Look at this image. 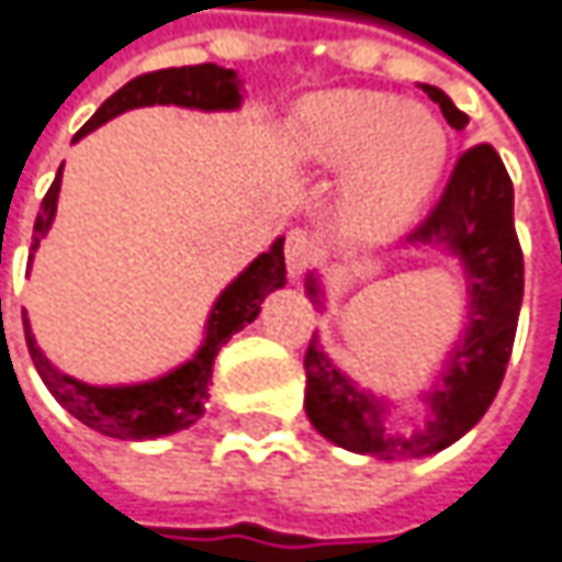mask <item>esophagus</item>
Masks as SVG:
<instances>
[{
    "label": "esophagus",
    "mask_w": 562,
    "mask_h": 562,
    "mask_svg": "<svg viewBox=\"0 0 562 562\" xmlns=\"http://www.w3.org/2000/svg\"><path fill=\"white\" fill-rule=\"evenodd\" d=\"M316 243L306 237L303 231H294L291 237H288V246H284V262H288V274L300 281L303 274H306V268L316 266Z\"/></svg>",
    "instance_id": "1"
}]
</instances>
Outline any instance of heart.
<instances>
[{"mask_svg":"<svg viewBox=\"0 0 562 562\" xmlns=\"http://www.w3.org/2000/svg\"><path fill=\"white\" fill-rule=\"evenodd\" d=\"M294 157L310 173H341L338 224L363 243L395 237L427 205L449 160L434 110L376 91H328L296 116Z\"/></svg>","mask_w":562,"mask_h":562,"instance_id":"1","label":"heart"}]
</instances>
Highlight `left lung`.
<instances>
[{
    "mask_svg": "<svg viewBox=\"0 0 562 562\" xmlns=\"http://www.w3.org/2000/svg\"><path fill=\"white\" fill-rule=\"evenodd\" d=\"M439 103L452 128L468 126V116L436 85H417ZM402 249H427L452 259L464 281V306L459 335L439 357L430 382L411 398L379 395L345 373L328 357L319 335L306 351V417L319 434L357 456L379 462L427 459L459 442L496 398L503 382L516 325H519L525 266L513 221V180L491 145L464 151L449 186L427 221L402 243ZM310 303L325 313L328 291L323 271H310ZM411 401L422 414L417 425L398 431L391 414Z\"/></svg>",
    "mask_w": 562,
    "mask_h": 562,
    "instance_id": "1",
    "label": "left lung"
}]
</instances>
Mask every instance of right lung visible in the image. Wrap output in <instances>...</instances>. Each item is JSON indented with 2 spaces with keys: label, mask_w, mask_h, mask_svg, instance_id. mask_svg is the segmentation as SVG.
Listing matches in <instances>:
<instances>
[{
  "label": "right lung",
  "mask_w": 562,
  "mask_h": 562,
  "mask_svg": "<svg viewBox=\"0 0 562 562\" xmlns=\"http://www.w3.org/2000/svg\"><path fill=\"white\" fill-rule=\"evenodd\" d=\"M243 100H246V88L239 81L237 69H224L214 63L183 66V69H160L132 78L113 98L103 100L98 113L75 135V142L100 128L103 123L116 120L120 113L138 110V106L160 103V106H183V110H202V113H231V110L243 106ZM59 189H63V167H59L56 180L43 199L41 214L34 221L31 262H34L37 246L53 231ZM284 284H288L284 237H278L211 303L199 348L189 353L183 363H177V367H170V370H164L151 379L85 382V379L71 376L43 353L34 331H31L27 313H24L27 351H31V360L41 373L43 385L53 392V398L85 427L110 436V439H128V442L180 434V430H189L192 424H199V417L205 414L211 370H214L217 351L237 335L239 328L256 323L266 296L281 291Z\"/></svg>",
  "instance_id": "1"
}]
</instances>
